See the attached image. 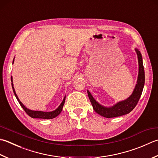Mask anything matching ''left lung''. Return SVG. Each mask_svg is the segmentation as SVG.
Here are the masks:
<instances>
[{"label": "left lung", "mask_w": 158, "mask_h": 158, "mask_svg": "<svg viewBox=\"0 0 158 158\" xmlns=\"http://www.w3.org/2000/svg\"><path fill=\"white\" fill-rule=\"evenodd\" d=\"M135 51L137 52L139 64L138 81L134 92L127 99L119 102L112 107H105L98 104L92 97L89 92L88 91V97L92 105V107H93V109L99 115L106 117V118H114V117L123 116L131 112L136 106L141 97L144 85V70L140 52L138 49H135Z\"/></svg>", "instance_id": "1"}]
</instances>
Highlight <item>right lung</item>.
<instances>
[{"mask_svg": "<svg viewBox=\"0 0 158 158\" xmlns=\"http://www.w3.org/2000/svg\"><path fill=\"white\" fill-rule=\"evenodd\" d=\"M14 61H13V63H14ZM11 81L12 82V77H11ZM11 85H12V88H13L14 93V94L15 96V97H16L17 100L18 101V102H19L20 105L22 106V107L23 108V110L25 111V112L29 116L31 117V118H43V119H52V118H54L56 116H57L59 114L61 113V110H62V108H63V106H64V103H65V98H66V97H64V100L62 101V103L60 104V106L58 107L57 109H56V110H54V111H52V112H41V111H33V110H30L29 109H27V108L25 106H24V105L20 101L19 98H18L16 94H15L14 88V86H13V83H11Z\"/></svg>", "mask_w": 158, "mask_h": 158, "instance_id": "obj_1", "label": "right lung"}]
</instances>
